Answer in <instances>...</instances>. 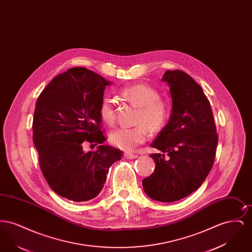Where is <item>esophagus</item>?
Wrapping results in <instances>:
<instances>
[{
  "label": "esophagus",
  "mask_w": 252,
  "mask_h": 252,
  "mask_svg": "<svg viewBox=\"0 0 252 252\" xmlns=\"http://www.w3.org/2000/svg\"><path fill=\"white\" fill-rule=\"evenodd\" d=\"M138 155L136 154H132V153H125V158L127 159H132V158H136Z\"/></svg>",
  "instance_id": "obj_1"
}]
</instances>
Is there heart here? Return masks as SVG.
Returning a JSON list of instances; mask_svg holds the SVG:
<instances>
[{"label":"heart","mask_w":252,"mask_h":252,"mask_svg":"<svg viewBox=\"0 0 252 252\" xmlns=\"http://www.w3.org/2000/svg\"><path fill=\"white\" fill-rule=\"evenodd\" d=\"M121 95L139 108L136 124L133 127L121 126L110 132L109 142L125 151H130L143 144L147 138V130L156 133L162 129L169 117L170 108L167 101L158 97L155 88L146 84L132 85L121 91ZM101 119L108 125L115 120L113 101L104 97L99 106Z\"/></svg>","instance_id":"1"}]
</instances>
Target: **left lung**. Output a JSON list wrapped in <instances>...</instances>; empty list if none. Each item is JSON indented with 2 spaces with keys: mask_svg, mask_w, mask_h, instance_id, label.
I'll list each match as a JSON object with an SVG mask.
<instances>
[{
  "mask_svg": "<svg viewBox=\"0 0 252 252\" xmlns=\"http://www.w3.org/2000/svg\"><path fill=\"white\" fill-rule=\"evenodd\" d=\"M172 113L167 125L151 146L156 167L143 180L146 194L159 202H175L196 189L206 180L216 158L218 136L211 104L202 88L180 70H168Z\"/></svg>",
  "mask_w": 252,
  "mask_h": 252,
  "instance_id": "8db88e82",
  "label": "left lung"
}]
</instances>
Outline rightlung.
Instances as JSON below:
<instances>
[{"label":"right lung","mask_w":252,"mask_h":252,"mask_svg":"<svg viewBox=\"0 0 252 252\" xmlns=\"http://www.w3.org/2000/svg\"><path fill=\"white\" fill-rule=\"evenodd\" d=\"M101 75L82 67L57 75L36 100L33 141L41 172L54 192L74 202L94 198L120 149L105 145L99 106L106 86ZM96 145L85 153L84 143Z\"/></svg>","instance_id":"add662e5"}]
</instances>
